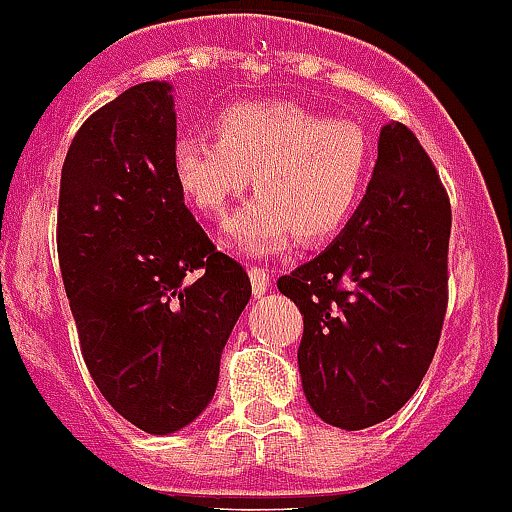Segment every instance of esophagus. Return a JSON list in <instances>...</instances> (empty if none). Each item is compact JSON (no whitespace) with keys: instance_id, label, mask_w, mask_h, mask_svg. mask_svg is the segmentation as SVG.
Returning <instances> with one entry per match:
<instances>
[{"instance_id":"34e87169","label":"esophagus","mask_w":512,"mask_h":512,"mask_svg":"<svg viewBox=\"0 0 512 512\" xmlns=\"http://www.w3.org/2000/svg\"><path fill=\"white\" fill-rule=\"evenodd\" d=\"M248 277H251V287L256 297H261L266 289H269L271 274L266 269H261V266H251V269H248Z\"/></svg>"}]
</instances>
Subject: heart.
<instances>
[{
    "instance_id": "b5f03b06",
    "label": "heart",
    "mask_w": 512,
    "mask_h": 512,
    "mask_svg": "<svg viewBox=\"0 0 512 512\" xmlns=\"http://www.w3.org/2000/svg\"><path fill=\"white\" fill-rule=\"evenodd\" d=\"M217 138L182 133L171 171L189 205L223 217L248 187L256 192L225 223L233 251L279 253L338 233L359 210L374 169V143L359 122L328 120L302 104L269 99L225 107Z\"/></svg>"
}]
</instances>
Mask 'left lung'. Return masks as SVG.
<instances>
[{
    "instance_id": "8db88e82",
    "label": "left lung",
    "mask_w": 512,
    "mask_h": 512,
    "mask_svg": "<svg viewBox=\"0 0 512 512\" xmlns=\"http://www.w3.org/2000/svg\"><path fill=\"white\" fill-rule=\"evenodd\" d=\"M451 202L402 122L384 125L359 210L320 256L277 282L302 312V390L325 423L361 431L423 382L449 305Z\"/></svg>"
}]
</instances>
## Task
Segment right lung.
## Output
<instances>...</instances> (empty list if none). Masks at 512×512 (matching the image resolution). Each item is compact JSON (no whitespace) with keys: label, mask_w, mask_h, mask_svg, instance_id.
Listing matches in <instances>:
<instances>
[{"label":"right lung","mask_w":512,"mask_h":512,"mask_svg":"<svg viewBox=\"0 0 512 512\" xmlns=\"http://www.w3.org/2000/svg\"><path fill=\"white\" fill-rule=\"evenodd\" d=\"M166 81L135 84L87 117L58 194V264L81 356L112 408L166 436L212 400L251 279L217 251L171 171Z\"/></svg>","instance_id":"right-lung-1"}]
</instances>
